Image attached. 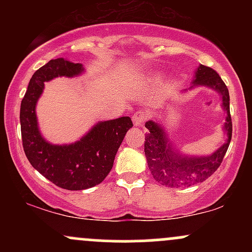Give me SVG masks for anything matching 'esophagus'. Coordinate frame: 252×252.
<instances>
[{"label":"esophagus","mask_w":252,"mask_h":252,"mask_svg":"<svg viewBox=\"0 0 252 252\" xmlns=\"http://www.w3.org/2000/svg\"><path fill=\"white\" fill-rule=\"evenodd\" d=\"M147 120H148V112L146 111H138L137 114L132 116V122L136 126H142Z\"/></svg>","instance_id":"obj_1"}]
</instances>
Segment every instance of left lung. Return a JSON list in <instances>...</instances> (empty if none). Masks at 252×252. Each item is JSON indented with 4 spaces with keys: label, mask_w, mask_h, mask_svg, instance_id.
I'll use <instances>...</instances> for the list:
<instances>
[{
    "label": "left lung",
    "mask_w": 252,
    "mask_h": 252,
    "mask_svg": "<svg viewBox=\"0 0 252 252\" xmlns=\"http://www.w3.org/2000/svg\"><path fill=\"white\" fill-rule=\"evenodd\" d=\"M196 85L209 86L221 94L222 108L227 114L224 124L227 141L212 155L200 156V158L184 156L172 148L162 126L154 121H148L146 123V128L149 131L148 134H146L144 154L153 178L163 186L174 187V189L189 187L206 180L219 168L232 137L230 96L225 83L213 68L200 65L195 72V79L193 80V86Z\"/></svg>",
    "instance_id": "obj_1"
}]
</instances>
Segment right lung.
<instances>
[{"label":"right lung","instance_id":"1","mask_svg":"<svg viewBox=\"0 0 252 252\" xmlns=\"http://www.w3.org/2000/svg\"><path fill=\"white\" fill-rule=\"evenodd\" d=\"M84 71L82 63L63 58L50 60L31 78L20 109L22 146L32 166L58 187L68 190L91 189L100 184L114 166L115 156L126 131L130 117L99 122L76 143H48L37 128L35 105L45 82L56 77H74Z\"/></svg>","mask_w":252,"mask_h":252}]
</instances>
